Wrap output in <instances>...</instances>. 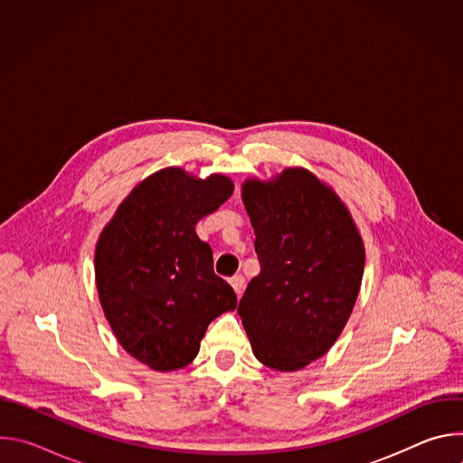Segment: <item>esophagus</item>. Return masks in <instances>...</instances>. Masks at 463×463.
<instances>
[{
  "label": "esophagus",
  "instance_id": "obj_1",
  "mask_svg": "<svg viewBox=\"0 0 463 463\" xmlns=\"http://www.w3.org/2000/svg\"><path fill=\"white\" fill-rule=\"evenodd\" d=\"M229 282H231V286L234 289V293L240 297L243 293V288H245V279L241 275H234Z\"/></svg>",
  "mask_w": 463,
  "mask_h": 463
}]
</instances>
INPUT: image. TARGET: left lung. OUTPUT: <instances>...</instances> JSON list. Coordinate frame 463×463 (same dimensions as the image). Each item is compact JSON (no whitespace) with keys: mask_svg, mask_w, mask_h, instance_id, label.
<instances>
[{"mask_svg":"<svg viewBox=\"0 0 463 463\" xmlns=\"http://www.w3.org/2000/svg\"><path fill=\"white\" fill-rule=\"evenodd\" d=\"M243 205L260 275L238 306L252 352L295 372L322 357L346 326L364 271L361 234L339 195L306 168L249 179Z\"/></svg>","mask_w":463,"mask_h":463,"instance_id":"left-lung-1","label":"left lung"}]
</instances>
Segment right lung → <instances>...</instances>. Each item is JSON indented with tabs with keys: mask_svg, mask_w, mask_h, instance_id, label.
Wrapping results in <instances>:
<instances>
[{
	"mask_svg": "<svg viewBox=\"0 0 463 463\" xmlns=\"http://www.w3.org/2000/svg\"><path fill=\"white\" fill-rule=\"evenodd\" d=\"M232 190L222 174L159 170L129 192L97 241L104 315L120 346L156 372L190 364L209 324L238 304L213 269L211 245L195 234Z\"/></svg>",
	"mask_w": 463,
	"mask_h": 463,
	"instance_id": "right-lung-1",
	"label": "right lung"
}]
</instances>
